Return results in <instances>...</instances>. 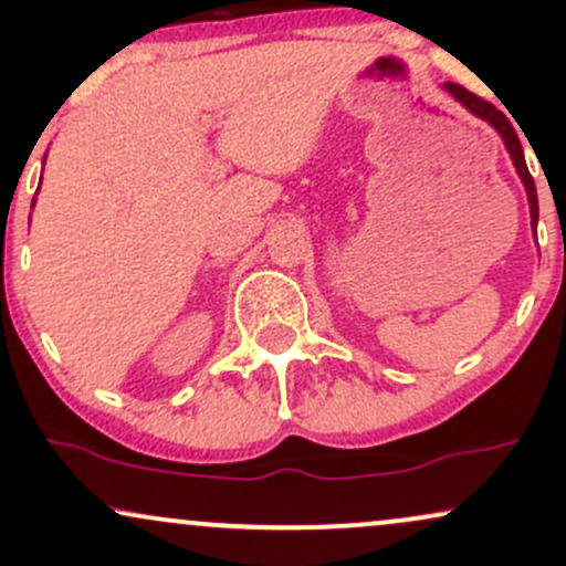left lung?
I'll list each match as a JSON object with an SVG mask.
<instances>
[{"label":"left lung","mask_w":566,"mask_h":566,"mask_svg":"<svg viewBox=\"0 0 566 566\" xmlns=\"http://www.w3.org/2000/svg\"><path fill=\"white\" fill-rule=\"evenodd\" d=\"M444 90L454 97V101L460 103V106L469 108L473 116H479V119L490 122V125L497 129V135L505 143V151L511 154V161H513V167H516L518 178H522L524 188H527L530 218H532V229H535V226H537V191H535V180H532V175L527 170V161H524V151H522V143H518L516 129L511 127V122L505 119V116L500 114L497 108L492 106V103H486V101H482V97H476L473 93H469V90L460 87V84L444 82Z\"/></svg>","instance_id":"obj_1"}]
</instances>
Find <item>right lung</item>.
Wrapping results in <instances>:
<instances>
[{"mask_svg":"<svg viewBox=\"0 0 566 566\" xmlns=\"http://www.w3.org/2000/svg\"><path fill=\"white\" fill-rule=\"evenodd\" d=\"M31 207H34V201H31Z\"/></svg>","mask_w":566,"mask_h":566,"instance_id":"1","label":"right lung"}]
</instances>
